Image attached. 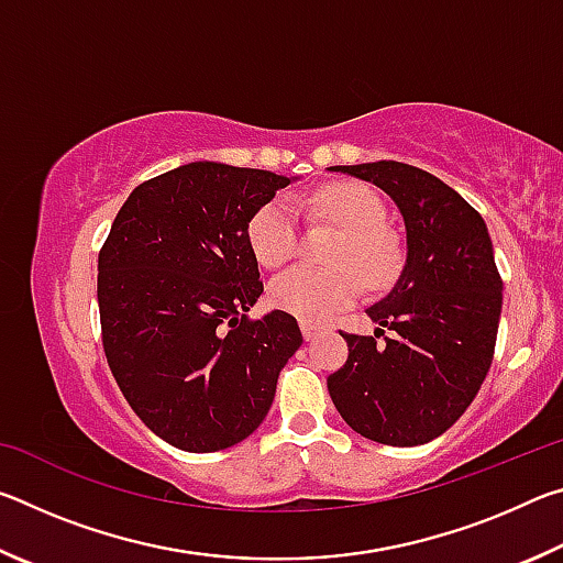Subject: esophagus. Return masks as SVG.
Instances as JSON below:
<instances>
[{
  "label": "esophagus",
  "instance_id": "obj_1",
  "mask_svg": "<svg viewBox=\"0 0 563 563\" xmlns=\"http://www.w3.org/2000/svg\"><path fill=\"white\" fill-rule=\"evenodd\" d=\"M300 328H302V338L308 340V342H312L318 338V332H320V328L318 325H312V322H308V320H302L300 322Z\"/></svg>",
  "mask_w": 563,
  "mask_h": 563
}]
</instances>
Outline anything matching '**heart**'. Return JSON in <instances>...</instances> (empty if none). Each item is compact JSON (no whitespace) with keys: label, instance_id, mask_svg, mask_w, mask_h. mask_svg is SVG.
<instances>
[{"label":"heart","instance_id":"obj_1","mask_svg":"<svg viewBox=\"0 0 563 563\" xmlns=\"http://www.w3.org/2000/svg\"><path fill=\"white\" fill-rule=\"evenodd\" d=\"M310 206L318 216L345 228L332 251V263L340 268H295L285 273L273 280L271 300L275 308L302 320L328 322L360 298L361 274L375 288L393 283L402 265V251L397 238L387 231L385 203L373 188L330 184L312 196ZM247 243L261 265L280 268L298 253V208L283 196L273 198L253 216L247 225Z\"/></svg>","mask_w":563,"mask_h":563}]
</instances>
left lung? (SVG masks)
<instances>
[{
  "instance_id": "8db88e82",
  "label": "left lung",
  "mask_w": 563,
  "mask_h": 563,
  "mask_svg": "<svg viewBox=\"0 0 563 563\" xmlns=\"http://www.w3.org/2000/svg\"><path fill=\"white\" fill-rule=\"evenodd\" d=\"M369 180L405 218L407 261L395 288L367 308L375 338L347 335V362L328 377L342 419L367 440L415 446L464 415L489 373L501 278L484 218L432 174L399 161L332 166ZM385 329L394 335L376 338Z\"/></svg>"
}]
</instances>
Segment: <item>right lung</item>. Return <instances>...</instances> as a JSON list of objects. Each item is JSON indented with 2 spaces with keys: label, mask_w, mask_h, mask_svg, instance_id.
<instances>
[{
  "label": "right lung",
  "mask_w": 563,
  "mask_h": 563,
  "mask_svg": "<svg viewBox=\"0 0 563 563\" xmlns=\"http://www.w3.org/2000/svg\"><path fill=\"white\" fill-rule=\"evenodd\" d=\"M292 178L196 161L133 188L99 253L111 375L151 432L218 452L258 430L302 335L263 292L247 223Z\"/></svg>",
  "instance_id": "1"
}]
</instances>
